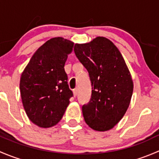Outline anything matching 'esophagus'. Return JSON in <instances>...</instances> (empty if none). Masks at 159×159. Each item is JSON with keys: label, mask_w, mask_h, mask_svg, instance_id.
Here are the masks:
<instances>
[{"label": "esophagus", "mask_w": 159, "mask_h": 159, "mask_svg": "<svg viewBox=\"0 0 159 159\" xmlns=\"http://www.w3.org/2000/svg\"><path fill=\"white\" fill-rule=\"evenodd\" d=\"M73 94H74V96H77V94H78V89H74L73 90Z\"/></svg>", "instance_id": "1"}]
</instances>
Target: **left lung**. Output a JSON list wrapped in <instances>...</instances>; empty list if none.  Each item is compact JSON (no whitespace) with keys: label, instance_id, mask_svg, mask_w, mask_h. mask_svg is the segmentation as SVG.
I'll return each instance as SVG.
<instances>
[{"label":"left lung","instance_id":"left-lung-1","mask_svg":"<svg viewBox=\"0 0 159 159\" xmlns=\"http://www.w3.org/2000/svg\"><path fill=\"white\" fill-rule=\"evenodd\" d=\"M75 55L89 71L91 97L82 106L86 124L92 129H111L123 118L133 92L131 74L119 50L108 38L97 37L75 45Z\"/></svg>","mask_w":159,"mask_h":159}]
</instances>
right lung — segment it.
<instances>
[{"label":"right lung","instance_id":"add662e5","mask_svg":"<svg viewBox=\"0 0 159 159\" xmlns=\"http://www.w3.org/2000/svg\"><path fill=\"white\" fill-rule=\"evenodd\" d=\"M73 48L69 40L51 38L35 51L22 72L20 91L24 108L39 127L57 124L73 96L64 68Z\"/></svg>","mask_w":159,"mask_h":159}]
</instances>
